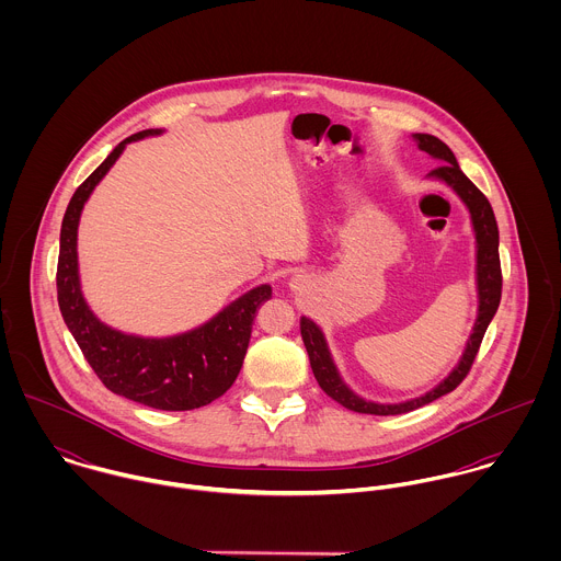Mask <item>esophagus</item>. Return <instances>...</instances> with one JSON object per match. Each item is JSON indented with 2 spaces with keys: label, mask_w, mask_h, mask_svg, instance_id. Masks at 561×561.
I'll use <instances>...</instances> for the list:
<instances>
[{
  "label": "esophagus",
  "mask_w": 561,
  "mask_h": 561,
  "mask_svg": "<svg viewBox=\"0 0 561 561\" xmlns=\"http://www.w3.org/2000/svg\"><path fill=\"white\" fill-rule=\"evenodd\" d=\"M298 280H300V278H298V276H296V278H294V283H298Z\"/></svg>",
  "instance_id": "esophagus-1"
}]
</instances>
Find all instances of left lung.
<instances>
[{
	"label": "left lung",
	"mask_w": 561,
	"mask_h": 561,
	"mask_svg": "<svg viewBox=\"0 0 561 561\" xmlns=\"http://www.w3.org/2000/svg\"><path fill=\"white\" fill-rule=\"evenodd\" d=\"M419 149L430 153L436 160L445 161L443 165L434 168L430 172V176H436L440 181H445L447 185H451L458 196L467 203L469 211H471V220H473V229H476V240H478V291H480V316L476 321L473 334L469 339V345L462 354V360L458 363V367L449 374V378H445L434 391L425 393L423 398L416 400L403 401V403H374V401L360 400L358 396H354L343 380L336 374V367L330 358L325 339L321 334L320 328L309 320V318H300V332H302V341L307 345L309 352V360H311V369L320 382L321 389L325 396H330L332 400L339 401L341 405H345L347 410L354 412H363V414H403L410 410H416L430 401L438 400L447 393H451L471 371L473 360L480 352L481 339L485 334V328L490 320L494 318L499 302H501V287H503V276H501V259H499V229H496V220H494V211L488 203V198L481 194L476 187V183L460 170L456 156L451 153V149L438 140L436 136L430 134H414Z\"/></svg>",
	"instance_id": "8db88e82"
}]
</instances>
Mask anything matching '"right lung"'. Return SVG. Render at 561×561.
<instances>
[{
    "instance_id": "add662e5",
    "label": "right lung",
    "mask_w": 561,
    "mask_h": 561,
    "mask_svg": "<svg viewBox=\"0 0 561 561\" xmlns=\"http://www.w3.org/2000/svg\"><path fill=\"white\" fill-rule=\"evenodd\" d=\"M149 134L160 131L147 129L125 138L76 190L60 231L56 272L58 305L83 358L105 389L158 410H194L218 400L236 382L256 309L272 296V289L270 285L254 287L205 325L170 339L123 334L90 313L81 298L78 278L81 207L94 185L118 160L125 145Z\"/></svg>"
}]
</instances>
